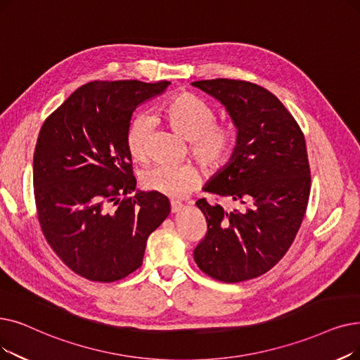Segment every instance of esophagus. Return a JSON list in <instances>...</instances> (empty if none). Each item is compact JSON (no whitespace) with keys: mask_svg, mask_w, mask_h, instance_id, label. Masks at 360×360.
Returning <instances> with one entry per match:
<instances>
[{"mask_svg":"<svg viewBox=\"0 0 360 360\" xmlns=\"http://www.w3.org/2000/svg\"><path fill=\"white\" fill-rule=\"evenodd\" d=\"M182 209V202H179V201H170V212L172 213H178L179 210Z\"/></svg>","mask_w":360,"mask_h":360,"instance_id":"34e87169","label":"esophagus"}]
</instances>
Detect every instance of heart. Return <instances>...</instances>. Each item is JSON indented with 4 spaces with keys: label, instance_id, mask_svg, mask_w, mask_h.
Instances as JSON below:
<instances>
[{
    "label": "heart",
    "instance_id": "obj_1",
    "mask_svg": "<svg viewBox=\"0 0 360 360\" xmlns=\"http://www.w3.org/2000/svg\"><path fill=\"white\" fill-rule=\"evenodd\" d=\"M163 119L181 136L190 141V150L207 170L224 167L237 146V135L226 123L214 122L213 108L191 92H178L160 108ZM151 119L136 115L124 131V147L135 162L147 158ZM201 184V172L191 163L155 165L146 169L141 185L146 190L172 198H181Z\"/></svg>",
    "mask_w": 360,
    "mask_h": 360
}]
</instances>
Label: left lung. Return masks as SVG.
Returning <instances> with one entry per match:
<instances>
[{"label": "left lung", "instance_id": "1", "mask_svg": "<svg viewBox=\"0 0 360 360\" xmlns=\"http://www.w3.org/2000/svg\"><path fill=\"white\" fill-rule=\"evenodd\" d=\"M194 86L221 101L238 129L229 163L205 191L236 201L231 212L200 198L207 232L194 248L197 266L222 283H241L272 269L291 247L310 194V167L299 123L272 92L236 79Z\"/></svg>", "mask_w": 360, "mask_h": 360}]
</instances>
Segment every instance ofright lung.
<instances>
[{
  "label": "right lung",
  "mask_w": 360,
  "mask_h": 360,
  "mask_svg": "<svg viewBox=\"0 0 360 360\" xmlns=\"http://www.w3.org/2000/svg\"><path fill=\"white\" fill-rule=\"evenodd\" d=\"M170 82L94 81L45 119L34 153L41 231L69 269L115 283L143 264L150 233L170 212L167 197L136 193L124 131L135 108Z\"/></svg>",
  "instance_id": "obj_1"
}]
</instances>
